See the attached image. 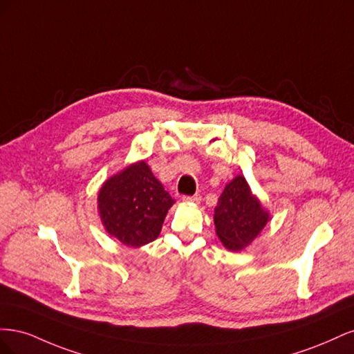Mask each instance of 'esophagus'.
Returning <instances> with one entry per match:
<instances>
[{
  "instance_id": "1",
  "label": "esophagus",
  "mask_w": 354,
  "mask_h": 354,
  "mask_svg": "<svg viewBox=\"0 0 354 354\" xmlns=\"http://www.w3.org/2000/svg\"><path fill=\"white\" fill-rule=\"evenodd\" d=\"M183 201L185 202H195V203H199L201 202V195H192V196H183Z\"/></svg>"
}]
</instances>
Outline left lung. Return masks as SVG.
I'll use <instances>...</instances> for the list:
<instances>
[{
  "instance_id": "left-lung-1",
  "label": "left lung",
  "mask_w": 354,
  "mask_h": 354,
  "mask_svg": "<svg viewBox=\"0 0 354 354\" xmlns=\"http://www.w3.org/2000/svg\"><path fill=\"white\" fill-rule=\"evenodd\" d=\"M269 221L261 203L251 195L245 177H234L224 187L214 209V224L223 245L239 251L250 245Z\"/></svg>"
}]
</instances>
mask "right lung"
<instances>
[{"label":"right lung","instance_id":"obj_1","mask_svg":"<svg viewBox=\"0 0 354 354\" xmlns=\"http://www.w3.org/2000/svg\"><path fill=\"white\" fill-rule=\"evenodd\" d=\"M97 201L103 226L127 246L155 241L176 202L145 160L106 181Z\"/></svg>","mask_w":354,"mask_h":354}]
</instances>
